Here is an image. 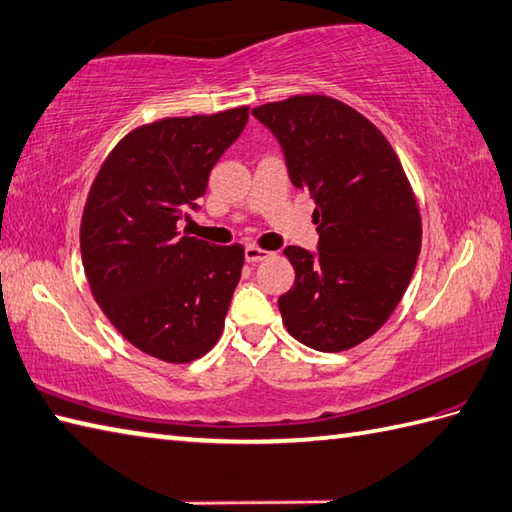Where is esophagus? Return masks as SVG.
Returning a JSON list of instances; mask_svg holds the SVG:
<instances>
[{
	"mask_svg": "<svg viewBox=\"0 0 512 512\" xmlns=\"http://www.w3.org/2000/svg\"><path fill=\"white\" fill-rule=\"evenodd\" d=\"M271 256V252H267V249H260L256 245H247L245 247V260L247 263H260V260H267Z\"/></svg>",
	"mask_w": 512,
	"mask_h": 512,
	"instance_id": "1",
	"label": "esophagus"
}]
</instances>
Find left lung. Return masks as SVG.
Returning <instances> with one entry per match:
<instances>
[{"label": "left lung", "mask_w": 512, "mask_h": 512, "mask_svg": "<svg viewBox=\"0 0 512 512\" xmlns=\"http://www.w3.org/2000/svg\"><path fill=\"white\" fill-rule=\"evenodd\" d=\"M256 120L276 135L291 184L315 201L317 254L289 245L293 287L278 298L287 331L320 352L366 342L388 322L420 254L418 203L385 135L331 96L267 102Z\"/></svg>", "instance_id": "8db88e82"}]
</instances>
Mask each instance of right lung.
I'll use <instances>...</instances> for the list:
<instances>
[{
	"label": "right lung",
	"mask_w": 512,
	"mask_h": 512,
	"mask_svg": "<svg viewBox=\"0 0 512 512\" xmlns=\"http://www.w3.org/2000/svg\"><path fill=\"white\" fill-rule=\"evenodd\" d=\"M249 107L164 118L116 144L87 195L81 256L102 313L135 348L168 363L219 342L241 280L243 245L177 232L210 170L245 129Z\"/></svg>",
	"instance_id": "right-lung-1"
}]
</instances>
